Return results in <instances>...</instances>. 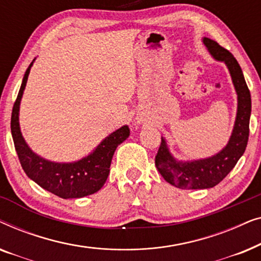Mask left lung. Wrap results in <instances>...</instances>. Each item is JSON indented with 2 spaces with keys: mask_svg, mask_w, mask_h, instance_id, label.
Wrapping results in <instances>:
<instances>
[{
  "mask_svg": "<svg viewBox=\"0 0 261 261\" xmlns=\"http://www.w3.org/2000/svg\"><path fill=\"white\" fill-rule=\"evenodd\" d=\"M203 42L214 58L226 63L229 70L238 94V114L229 142L222 151L212 158L187 163L177 162L171 155L165 140L162 138V144L155 155V166L164 179L179 189H209L215 187L234 169L238 160L244 154L248 142L252 102L251 92L246 84L241 67L234 56L215 40L204 38Z\"/></svg>",
  "mask_w": 261,
  "mask_h": 261,
  "instance_id": "8db88e82",
  "label": "left lung"
}]
</instances>
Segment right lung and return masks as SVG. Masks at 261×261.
<instances>
[{"label":"right lung","mask_w":261,"mask_h":261,"mask_svg":"<svg viewBox=\"0 0 261 261\" xmlns=\"http://www.w3.org/2000/svg\"><path fill=\"white\" fill-rule=\"evenodd\" d=\"M33 62L30 64L23 76L22 84L13 106L10 120L14 146L21 166L32 180L58 197L65 199L81 198L95 194L105 185L114 152L117 146L129 137V128L128 126L121 127L107 137L91 154L74 163H53L35 154L22 138L19 124L20 101Z\"/></svg>","instance_id":"add662e5"}]
</instances>
